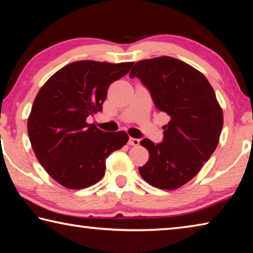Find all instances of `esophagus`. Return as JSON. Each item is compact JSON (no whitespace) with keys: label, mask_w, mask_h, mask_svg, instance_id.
Returning a JSON list of instances; mask_svg holds the SVG:
<instances>
[{"label":"esophagus","mask_w":253,"mask_h":253,"mask_svg":"<svg viewBox=\"0 0 253 253\" xmlns=\"http://www.w3.org/2000/svg\"><path fill=\"white\" fill-rule=\"evenodd\" d=\"M139 143H140V139L132 138V137H130L129 140H128V144L131 145V146H138Z\"/></svg>","instance_id":"1"}]
</instances>
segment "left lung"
Segmentation results:
<instances>
[{
    "instance_id": "1",
    "label": "left lung",
    "mask_w": 253,
    "mask_h": 253,
    "mask_svg": "<svg viewBox=\"0 0 253 253\" xmlns=\"http://www.w3.org/2000/svg\"><path fill=\"white\" fill-rule=\"evenodd\" d=\"M146 87L156 108L170 121L160 144L144 138L149 160L139 174L151 185L175 190L193 178L219 144L223 113L202 72L172 57L135 63L129 74Z\"/></svg>"
}]
</instances>
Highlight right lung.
Wrapping results in <instances>:
<instances>
[{
	"label": "right lung",
	"instance_id": "obj_1",
	"mask_svg": "<svg viewBox=\"0 0 253 253\" xmlns=\"http://www.w3.org/2000/svg\"><path fill=\"white\" fill-rule=\"evenodd\" d=\"M132 65L72 62L38 92L28 119L29 138L38 161L62 186L79 190L99 182L106 158L128 142L125 131H102L85 119L102 110L110 84Z\"/></svg>",
	"mask_w": 253,
	"mask_h": 253
}]
</instances>
